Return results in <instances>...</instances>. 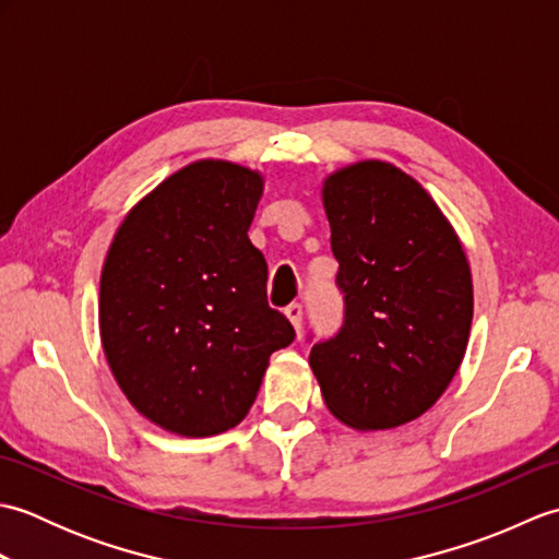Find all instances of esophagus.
Segmentation results:
<instances>
[{
    "label": "esophagus",
    "mask_w": 559,
    "mask_h": 559,
    "mask_svg": "<svg viewBox=\"0 0 559 559\" xmlns=\"http://www.w3.org/2000/svg\"><path fill=\"white\" fill-rule=\"evenodd\" d=\"M286 317L290 319V324H293V329L298 331H302V305L300 302H293V305H288L286 307Z\"/></svg>",
    "instance_id": "34e87169"
}]
</instances>
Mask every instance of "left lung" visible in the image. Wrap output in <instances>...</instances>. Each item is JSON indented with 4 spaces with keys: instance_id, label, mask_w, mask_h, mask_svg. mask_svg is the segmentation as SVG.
I'll return each instance as SVG.
<instances>
[{
    "instance_id": "1",
    "label": "left lung",
    "mask_w": 559,
    "mask_h": 559,
    "mask_svg": "<svg viewBox=\"0 0 559 559\" xmlns=\"http://www.w3.org/2000/svg\"><path fill=\"white\" fill-rule=\"evenodd\" d=\"M322 201L346 317L310 367L341 423L391 430L430 411L466 355L468 259L435 199L391 163L331 173Z\"/></svg>"
}]
</instances>
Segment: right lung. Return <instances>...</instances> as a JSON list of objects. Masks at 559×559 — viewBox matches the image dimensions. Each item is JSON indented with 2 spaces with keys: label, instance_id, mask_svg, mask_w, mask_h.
Returning a JSON list of instances; mask_svg holds the SVG:
<instances>
[{
  "label": "right lung",
  "instance_id": "add662e5",
  "mask_svg": "<svg viewBox=\"0 0 559 559\" xmlns=\"http://www.w3.org/2000/svg\"><path fill=\"white\" fill-rule=\"evenodd\" d=\"M261 192L259 170L189 163L127 213L105 257V358L129 403L173 435L240 425L271 353L295 338L266 302V261L247 237Z\"/></svg>",
  "mask_w": 559,
  "mask_h": 559
}]
</instances>
